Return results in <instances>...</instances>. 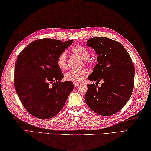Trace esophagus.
Instances as JSON below:
<instances>
[{
    "mask_svg": "<svg viewBox=\"0 0 151 151\" xmlns=\"http://www.w3.org/2000/svg\"><path fill=\"white\" fill-rule=\"evenodd\" d=\"M79 85H80V84L78 83H74V86H75V87H77Z\"/></svg>",
    "mask_w": 151,
    "mask_h": 151,
    "instance_id": "obj_1",
    "label": "esophagus"
}]
</instances>
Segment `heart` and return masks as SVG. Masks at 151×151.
<instances>
[{
  "label": "heart",
  "mask_w": 151,
  "mask_h": 151,
  "mask_svg": "<svg viewBox=\"0 0 151 151\" xmlns=\"http://www.w3.org/2000/svg\"><path fill=\"white\" fill-rule=\"evenodd\" d=\"M73 52L78 56L81 60L87 62L86 60L90 56V52L87 48L82 45H77L72 49ZM56 64L58 68L62 71L67 69L66 54L65 52H63L58 56L56 60ZM88 75V71L86 69H80L78 70H71L65 75V79L66 81H71L73 83H80L83 81L85 78Z\"/></svg>",
  "instance_id": "heart-1"
}]
</instances>
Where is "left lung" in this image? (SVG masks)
I'll return each mask as SVG.
<instances>
[{
  "instance_id": "1",
  "label": "left lung",
  "mask_w": 151,
  "mask_h": 151,
  "mask_svg": "<svg viewBox=\"0 0 151 151\" xmlns=\"http://www.w3.org/2000/svg\"><path fill=\"white\" fill-rule=\"evenodd\" d=\"M86 45L98 55V63L88 78L104 83L100 87L95 84L87 85L85 101L96 114L113 115L124 107L132 95L135 75L133 63L124 47L108 37L91 38Z\"/></svg>"
}]
</instances>
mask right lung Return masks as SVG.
Listing matches in <instances>:
<instances>
[{
  "mask_svg": "<svg viewBox=\"0 0 151 151\" xmlns=\"http://www.w3.org/2000/svg\"><path fill=\"white\" fill-rule=\"evenodd\" d=\"M73 42L37 40L18 55L14 73L16 93L24 108L38 119L57 115L74 88L71 81H60L64 76L56 64L58 56Z\"/></svg>",
  "mask_w": 151,
  "mask_h": 151,
  "instance_id": "obj_1",
  "label": "right lung"
}]
</instances>
